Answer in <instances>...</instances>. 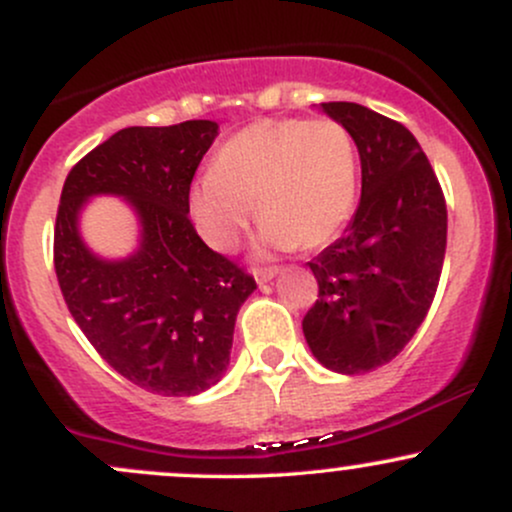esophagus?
<instances>
[{
    "label": "esophagus",
    "instance_id": "obj_1",
    "mask_svg": "<svg viewBox=\"0 0 512 512\" xmlns=\"http://www.w3.org/2000/svg\"><path fill=\"white\" fill-rule=\"evenodd\" d=\"M276 274H279V267H264V269H257L255 279L257 284H267V281H272Z\"/></svg>",
    "mask_w": 512,
    "mask_h": 512
}]
</instances>
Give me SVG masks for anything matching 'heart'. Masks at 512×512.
Listing matches in <instances>:
<instances>
[{"label": "heart", "mask_w": 512, "mask_h": 512, "mask_svg": "<svg viewBox=\"0 0 512 512\" xmlns=\"http://www.w3.org/2000/svg\"><path fill=\"white\" fill-rule=\"evenodd\" d=\"M358 197V151L349 129L330 117L257 120L216 151L211 173L190 190L197 231L214 250L233 252L255 202L264 216L262 255L320 248L351 219Z\"/></svg>", "instance_id": "heart-1"}]
</instances>
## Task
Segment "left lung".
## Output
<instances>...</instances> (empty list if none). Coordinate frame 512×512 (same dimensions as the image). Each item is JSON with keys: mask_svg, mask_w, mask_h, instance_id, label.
<instances>
[{"mask_svg": "<svg viewBox=\"0 0 512 512\" xmlns=\"http://www.w3.org/2000/svg\"><path fill=\"white\" fill-rule=\"evenodd\" d=\"M320 110L354 137L361 202L344 236L308 262L320 298L303 334L322 366L358 375L390 363L424 322L445 260L448 211L407 127L358 103Z\"/></svg>", "mask_w": 512, "mask_h": 512, "instance_id": "obj_1", "label": "left lung"}]
</instances>
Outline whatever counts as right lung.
<instances>
[{
	"label": "right lung",
	"instance_id": "right-lung-1",
	"mask_svg": "<svg viewBox=\"0 0 512 512\" xmlns=\"http://www.w3.org/2000/svg\"><path fill=\"white\" fill-rule=\"evenodd\" d=\"M216 137L214 120L120 129L72 168L57 211L55 272L74 322L122 378L163 397L219 383L240 305L257 289L187 216L190 182ZM93 196L122 198L135 214L129 256L87 248L78 223Z\"/></svg>",
	"mask_w": 512,
	"mask_h": 512
}]
</instances>
